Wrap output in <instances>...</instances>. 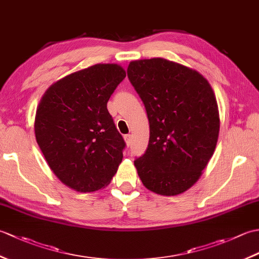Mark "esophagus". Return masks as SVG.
I'll return each mask as SVG.
<instances>
[{
    "label": "esophagus",
    "mask_w": 259,
    "mask_h": 259,
    "mask_svg": "<svg viewBox=\"0 0 259 259\" xmlns=\"http://www.w3.org/2000/svg\"><path fill=\"white\" fill-rule=\"evenodd\" d=\"M124 140L126 142V145L130 146L131 144H133V135H125L124 136Z\"/></svg>",
    "instance_id": "34e87169"
}]
</instances>
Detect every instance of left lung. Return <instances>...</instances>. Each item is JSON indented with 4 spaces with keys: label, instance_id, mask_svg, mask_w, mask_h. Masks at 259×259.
I'll use <instances>...</instances> for the list:
<instances>
[{
    "label": "left lung",
    "instance_id": "8db88e82",
    "mask_svg": "<svg viewBox=\"0 0 259 259\" xmlns=\"http://www.w3.org/2000/svg\"><path fill=\"white\" fill-rule=\"evenodd\" d=\"M128 78L146 107L150 137L135 160L158 195L176 196L200 178L213 155L221 120L211 85L198 71L162 58L131 61Z\"/></svg>",
    "mask_w": 259,
    "mask_h": 259
}]
</instances>
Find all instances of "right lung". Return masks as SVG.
<instances>
[{"mask_svg":"<svg viewBox=\"0 0 259 259\" xmlns=\"http://www.w3.org/2000/svg\"><path fill=\"white\" fill-rule=\"evenodd\" d=\"M125 71L99 63L54 82L38 103L34 133L49 167L62 184L79 192L107 186L125 147L107 103Z\"/></svg>","mask_w":259,"mask_h":259,"instance_id":"obj_1","label":"right lung"}]
</instances>
